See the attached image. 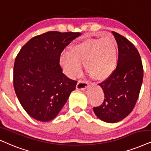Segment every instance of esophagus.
<instances>
[{
  "instance_id": "34e87169",
  "label": "esophagus",
  "mask_w": 151,
  "mask_h": 151,
  "mask_svg": "<svg viewBox=\"0 0 151 151\" xmlns=\"http://www.w3.org/2000/svg\"><path fill=\"white\" fill-rule=\"evenodd\" d=\"M88 87V83L87 81H79L77 84V89L79 90H85Z\"/></svg>"
}]
</instances>
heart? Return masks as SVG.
I'll use <instances>...</instances> for the list:
<instances>
[{
	"label": "heart",
	"mask_w": 151,
	"mask_h": 151,
	"mask_svg": "<svg viewBox=\"0 0 151 151\" xmlns=\"http://www.w3.org/2000/svg\"><path fill=\"white\" fill-rule=\"evenodd\" d=\"M118 49L116 39L110 34L102 37H88L74 44L70 51H64L59 64L68 77L77 78L81 74L83 63L91 77L97 80L107 79L115 70Z\"/></svg>",
	"instance_id": "1"
}]
</instances>
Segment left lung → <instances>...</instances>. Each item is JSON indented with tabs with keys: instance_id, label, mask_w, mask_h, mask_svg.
Returning <instances> with one entry per match:
<instances>
[{
	"instance_id": "8db88e82",
	"label": "left lung",
	"mask_w": 151,
	"mask_h": 151,
	"mask_svg": "<svg viewBox=\"0 0 151 151\" xmlns=\"http://www.w3.org/2000/svg\"><path fill=\"white\" fill-rule=\"evenodd\" d=\"M118 44V58L116 70L100 83L104 102L93 108L97 117L106 123H117L131 113L139 98L144 70L139 51L132 43L112 31Z\"/></svg>"
}]
</instances>
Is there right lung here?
<instances>
[{
	"label": "right lung",
	"instance_id": "right-lung-1",
	"mask_svg": "<svg viewBox=\"0 0 151 151\" xmlns=\"http://www.w3.org/2000/svg\"><path fill=\"white\" fill-rule=\"evenodd\" d=\"M80 33L49 31L23 46L14 65V88L24 110L42 122L58 115L77 81L66 77L59 64L64 49Z\"/></svg>",
	"mask_w": 151,
	"mask_h": 151
}]
</instances>
